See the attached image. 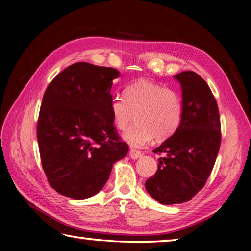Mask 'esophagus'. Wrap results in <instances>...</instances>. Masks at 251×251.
<instances>
[{"mask_svg":"<svg viewBox=\"0 0 251 251\" xmlns=\"http://www.w3.org/2000/svg\"><path fill=\"white\" fill-rule=\"evenodd\" d=\"M142 151H138L134 150V148H131V150L129 151V157L131 159H138L139 157H142Z\"/></svg>","mask_w":251,"mask_h":251,"instance_id":"1","label":"esophagus"}]
</instances>
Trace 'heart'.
Here are the masks:
<instances>
[{
    "label": "heart",
    "mask_w": 251,
    "mask_h": 251,
    "mask_svg": "<svg viewBox=\"0 0 251 251\" xmlns=\"http://www.w3.org/2000/svg\"><path fill=\"white\" fill-rule=\"evenodd\" d=\"M110 115L118 130H126L124 141L131 147L141 148L152 138L163 142L179 128L184 104L179 93L164 85L141 79L124 90V97L116 96L110 101Z\"/></svg>",
    "instance_id": "b5f03b06"
}]
</instances>
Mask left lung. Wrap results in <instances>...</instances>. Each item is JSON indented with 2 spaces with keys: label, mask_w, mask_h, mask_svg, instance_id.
<instances>
[{
  "label": "left lung",
  "mask_w": 251,
  "mask_h": 251,
  "mask_svg": "<svg viewBox=\"0 0 251 251\" xmlns=\"http://www.w3.org/2000/svg\"><path fill=\"white\" fill-rule=\"evenodd\" d=\"M184 114L179 128L154 152L158 169L145 182L147 193L163 205L182 203L203 186L214 168L220 147V118L208 84L192 71L178 73Z\"/></svg>",
  "instance_id": "obj_1"
}]
</instances>
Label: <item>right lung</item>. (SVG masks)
<instances>
[{
	"label": "right lung",
	"mask_w": 251,
	"mask_h": 251,
	"mask_svg": "<svg viewBox=\"0 0 251 251\" xmlns=\"http://www.w3.org/2000/svg\"><path fill=\"white\" fill-rule=\"evenodd\" d=\"M120 72L86 62L62 71L46 88L37 121L42 166L63 196L85 199L105 186L127 155L110 115V88Z\"/></svg>",
	"instance_id": "right-lung-1"
}]
</instances>
